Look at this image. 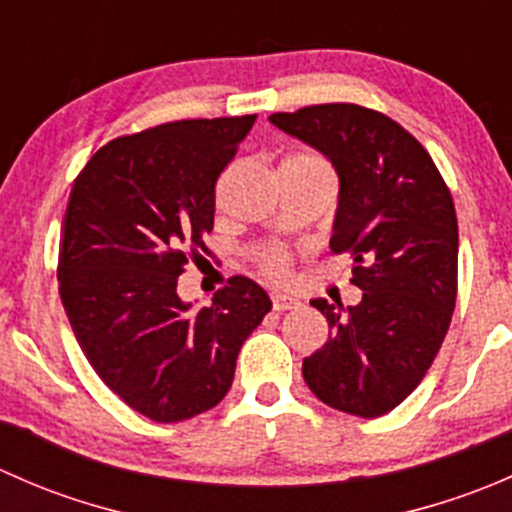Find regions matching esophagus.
Masks as SVG:
<instances>
[{
  "mask_svg": "<svg viewBox=\"0 0 512 512\" xmlns=\"http://www.w3.org/2000/svg\"><path fill=\"white\" fill-rule=\"evenodd\" d=\"M272 307L275 312H287V309L299 307V299L289 292H272Z\"/></svg>",
  "mask_w": 512,
  "mask_h": 512,
  "instance_id": "34e87169",
  "label": "esophagus"
}]
</instances>
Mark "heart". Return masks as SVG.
Here are the masks:
<instances>
[{
  "label": "heart",
  "instance_id": "obj_1",
  "mask_svg": "<svg viewBox=\"0 0 512 512\" xmlns=\"http://www.w3.org/2000/svg\"><path fill=\"white\" fill-rule=\"evenodd\" d=\"M304 163H324V160L309 151H294V153H287V156L282 158L280 168H285V165H304ZM260 265H262V270H265V275L285 277V272L289 267V257L282 250H277V247H270V250L260 252Z\"/></svg>",
  "mask_w": 512,
  "mask_h": 512
}]
</instances>
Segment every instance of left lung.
<instances>
[{"label":"left lung","instance_id":"8db88e82","mask_svg":"<svg viewBox=\"0 0 512 512\" xmlns=\"http://www.w3.org/2000/svg\"><path fill=\"white\" fill-rule=\"evenodd\" d=\"M339 175L332 252L352 255L361 302L312 299L329 339L302 361L312 394L344 414H389L436 359L458 292V220L426 148L389 116L356 103L272 113Z\"/></svg>","mask_w":512,"mask_h":512}]
</instances>
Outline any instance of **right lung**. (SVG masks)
Listing matches in <instances>:
<instances>
[{
  "label": "right lung",
  "instance_id": "1",
  "mask_svg": "<svg viewBox=\"0 0 512 512\" xmlns=\"http://www.w3.org/2000/svg\"><path fill=\"white\" fill-rule=\"evenodd\" d=\"M257 116L173 121L98 148L71 188L59 294L81 352L133 411L175 423L225 399L240 347L272 309L247 277L210 307L178 297L208 252L215 183Z\"/></svg>",
  "mask_w": 512,
  "mask_h": 512
}]
</instances>
